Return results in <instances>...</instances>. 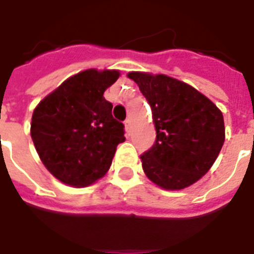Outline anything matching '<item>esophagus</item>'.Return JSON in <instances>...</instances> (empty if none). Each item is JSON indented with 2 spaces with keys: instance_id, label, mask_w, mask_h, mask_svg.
<instances>
[{
  "instance_id": "obj_1",
  "label": "esophagus",
  "mask_w": 254,
  "mask_h": 254,
  "mask_svg": "<svg viewBox=\"0 0 254 254\" xmlns=\"http://www.w3.org/2000/svg\"><path fill=\"white\" fill-rule=\"evenodd\" d=\"M125 130H127V134H130V121L129 120H125Z\"/></svg>"
}]
</instances>
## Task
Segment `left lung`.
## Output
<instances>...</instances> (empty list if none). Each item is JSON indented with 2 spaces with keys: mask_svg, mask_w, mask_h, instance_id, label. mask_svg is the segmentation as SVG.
Here are the masks:
<instances>
[{
  "mask_svg": "<svg viewBox=\"0 0 254 254\" xmlns=\"http://www.w3.org/2000/svg\"><path fill=\"white\" fill-rule=\"evenodd\" d=\"M151 108L154 145L141 155L142 169L166 190L189 187L216 161L224 143V119L215 104L166 75L130 72Z\"/></svg>",
  "mask_w": 254,
  "mask_h": 254,
  "instance_id": "8db88e82",
  "label": "left lung"
}]
</instances>
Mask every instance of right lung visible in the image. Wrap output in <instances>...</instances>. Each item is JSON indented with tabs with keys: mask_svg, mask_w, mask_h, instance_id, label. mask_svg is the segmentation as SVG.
Masks as SVG:
<instances>
[{
	"mask_svg": "<svg viewBox=\"0 0 254 254\" xmlns=\"http://www.w3.org/2000/svg\"><path fill=\"white\" fill-rule=\"evenodd\" d=\"M119 75V71H83L34 111L31 138L39 158L65 185L85 187L104 177L116 147L125 141L124 124L112 116L113 105L103 96Z\"/></svg>",
	"mask_w": 254,
	"mask_h": 254,
	"instance_id": "1",
	"label": "right lung"
}]
</instances>
